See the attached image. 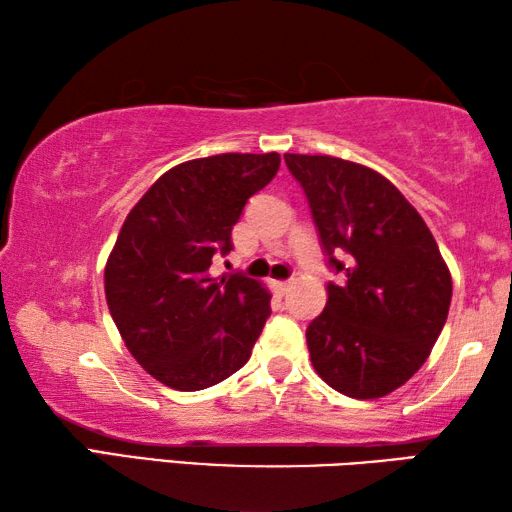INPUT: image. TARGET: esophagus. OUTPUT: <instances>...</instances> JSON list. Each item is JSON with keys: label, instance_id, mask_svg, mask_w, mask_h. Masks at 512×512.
<instances>
[{"label": "esophagus", "instance_id": "1", "mask_svg": "<svg viewBox=\"0 0 512 512\" xmlns=\"http://www.w3.org/2000/svg\"><path fill=\"white\" fill-rule=\"evenodd\" d=\"M291 287H293V282H291V280H284V282H273V289H275L277 293H287Z\"/></svg>", "mask_w": 512, "mask_h": 512}]
</instances>
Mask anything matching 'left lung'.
<instances>
[{
  "label": "left lung",
  "instance_id": "8db88e82",
  "mask_svg": "<svg viewBox=\"0 0 512 512\" xmlns=\"http://www.w3.org/2000/svg\"><path fill=\"white\" fill-rule=\"evenodd\" d=\"M329 268L323 314L307 327L320 379L354 400L406 384L427 361L452 302V275L400 189L363 164L287 153Z\"/></svg>",
  "mask_w": 512,
  "mask_h": 512
}]
</instances>
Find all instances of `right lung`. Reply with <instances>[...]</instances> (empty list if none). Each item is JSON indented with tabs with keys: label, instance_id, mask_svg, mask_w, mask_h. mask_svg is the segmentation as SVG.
Instances as JSON below:
<instances>
[{
	"label": "right lung",
	"instance_id": "add662e5",
	"mask_svg": "<svg viewBox=\"0 0 512 512\" xmlns=\"http://www.w3.org/2000/svg\"><path fill=\"white\" fill-rule=\"evenodd\" d=\"M280 169L277 153H221L178 164L128 212L106 264V300L137 363L164 386L203 391L237 372L271 316L253 277L210 275L232 250L248 198Z\"/></svg>",
	"mask_w": 512,
	"mask_h": 512
}]
</instances>
